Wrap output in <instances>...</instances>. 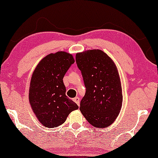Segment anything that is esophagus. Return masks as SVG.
I'll list each match as a JSON object with an SVG mask.
<instances>
[{
	"label": "esophagus",
	"mask_w": 158,
	"mask_h": 158,
	"mask_svg": "<svg viewBox=\"0 0 158 158\" xmlns=\"http://www.w3.org/2000/svg\"><path fill=\"white\" fill-rule=\"evenodd\" d=\"M73 100H74V102H76V103L77 104V105L79 106V97H75V98H74Z\"/></svg>",
	"instance_id": "1"
}]
</instances>
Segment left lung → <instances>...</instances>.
<instances>
[{
	"label": "left lung",
	"instance_id": "8db88e82",
	"mask_svg": "<svg viewBox=\"0 0 158 158\" xmlns=\"http://www.w3.org/2000/svg\"><path fill=\"white\" fill-rule=\"evenodd\" d=\"M76 61L86 86L79 110L92 126L105 128L115 121L123 104L121 80L116 64L99 49L77 53Z\"/></svg>",
	"mask_w": 158,
	"mask_h": 158
}]
</instances>
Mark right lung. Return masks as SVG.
Instances as JSON below:
<instances>
[{"instance_id": "right-lung-1", "label": "right lung", "mask_w": 158, "mask_h": 158, "mask_svg": "<svg viewBox=\"0 0 158 158\" xmlns=\"http://www.w3.org/2000/svg\"><path fill=\"white\" fill-rule=\"evenodd\" d=\"M75 60L72 54L58 52L44 57L33 72L28 99L41 124L54 128L63 124L72 111L79 108L66 95L63 78Z\"/></svg>"}]
</instances>
